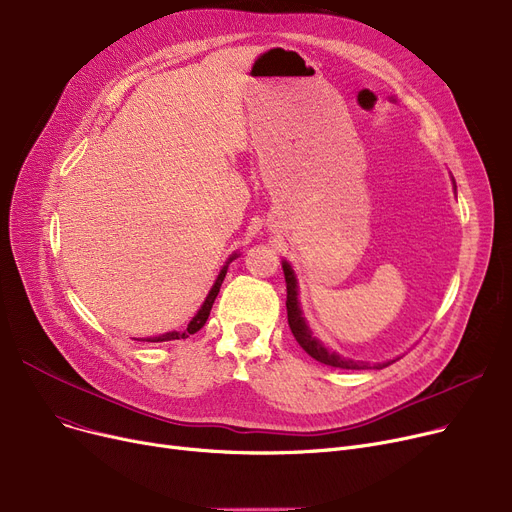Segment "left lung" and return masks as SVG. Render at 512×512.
<instances>
[{"instance_id": "1", "label": "left lung", "mask_w": 512, "mask_h": 512, "mask_svg": "<svg viewBox=\"0 0 512 512\" xmlns=\"http://www.w3.org/2000/svg\"><path fill=\"white\" fill-rule=\"evenodd\" d=\"M454 182V180H452ZM456 191V186H454ZM282 270H284V278H286V311H288V326L292 330V336L297 338V342L303 346V351L313 357L315 361L330 365V367H338V369H369L371 365L365 361H353V359H346L330 348L324 346L319 338L313 336L311 328L307 326V319L303 317V309L299 303V282L297 276H294V270L290 267V263L284 259L282 261ZM396 361V359H394ZM394 361H386V363H375V369H382L388 367Z\"/></svg>"}]
</instances>
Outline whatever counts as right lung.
<instances>
[{
	"label": "right lung",
	"mask_w": 512,
	"mask_h": 512,
	"mask_svg": "<svg viewBox=\"0 0 512 512\" xmlns=\"http://www.w3.org/2000/svg\"><path fill=\"white\" fill-rule=\"evenodd\" d=\"M236 257H238V253H232V255H230V259L226 261V265H224L222 270H220L218 278H215V282H213L211 290L207 292V297H205V301H203L201 309L195 313V317H193L191 321H188V326H186L184 330H178V332L174 330V332H166V334H161V336H153V338H147V342H170V340L188 338L191 334L199 332V330L205 326V321H207V317H209V311H211V307H213L215 297H218L220 286H222V282H224V278H226V272H228V265H230V263H232V259H236Z\"/></svg>",
	"instance_id": "obj_1"
}]
</instances>
